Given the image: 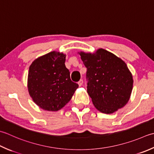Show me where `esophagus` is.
Here are the masks:
<instances>
[{
	"mask_svg": "<svg viewBox=\"0 0 154 154\" xmlns=\"http://www.w3.org/2000/svg\"><path fill=\"white\" fill-rule=\"evenodd\" d=\"M83 83V79H81V80L79 81V82H78V84H79V87H81V85H82Z\"/></svg>",
	"mask_w": 154,
	"mask_h": 154,
	"instance_id": "esophagus-1",
	"label": "esophagus"
}]
</instances>
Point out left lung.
Instances as JSON below:
<instances>
[{"label": "left lung", "instance_id": "obj_1", "mask_svg": "<svg viewBox=\"0 0 154 154\" xmlns=\"http://www.w3.org/2000/svg\"><path fill=\"white\" fill-rule=\"evenodd\" d=\"M87 67V93L96 109L111 114L127 104L133 89V76L123 60L103 49L78 53Z\"/></svg>", "mask_w": 154, "mask_h": 154}]
</instances>
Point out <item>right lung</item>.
<instances>
[{
	"instance_id": "1",
	"label": "right lung",
	"mask_w": 154,
	"mask_h": 154,
	"mask_svg": "<svg viewBox=\"0 0 154 154\" xmlns=\"http://www.w3.org/2000/svg\"><path fill=\"white\" fill-rule=\"evenodd\" d=\"M66 55L52 51L36 59L29 67V93L42 109L57 111L71 100L79 85L65 67Z\"/></svg>"
}]
</instances>
